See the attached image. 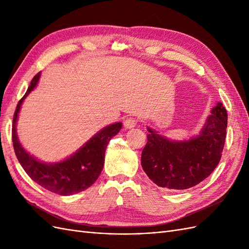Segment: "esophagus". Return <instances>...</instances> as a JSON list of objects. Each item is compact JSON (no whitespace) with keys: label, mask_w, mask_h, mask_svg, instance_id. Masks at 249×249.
I'll list each match as a JSON object with an SVG mask.
<instances>
[{"label":"esophagus","mask_w":249,"mask_h":249,"mask_svg":"<svg viewBox=\"0 0 249 249\" xmlns=\"http://www.w3.org/2000/svg\"><path fill=\"white\" fill-rule=\"evenodd\" d=\"M136 124H137V120L135 118H132V117L124 119V125L125 129H133L134 126H136Z\"/></svg>","instance_id":"34e87169"}]
</instances>
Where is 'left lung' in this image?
I'll use <instances>...</instances> for the list:
<instances>
[{
  "label": "left lung",
  "instance_id": "obj_1",
  "mask_svg": "<svg viewBox=\"0 0 249 249\" xmlns=\"http://www.w3.org/2000/svg\"><path fill=\"white\" fill-rule=\"evenodd\" d=\"M228 113L218 102L199 133L189 139L173 140L147 126V143L141 166L159 187L184 190L196 186L214 171L220 161L227 136Z\"/></svg>",
  "mask_w": 249,
  "mask_h": 249
}]
</instances>
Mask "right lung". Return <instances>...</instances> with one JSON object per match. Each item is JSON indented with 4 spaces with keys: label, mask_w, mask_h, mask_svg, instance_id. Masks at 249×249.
Returning a JSON list of instances; mask_svg holds the SVG:
<instances>
[{
    "label": "right lung",
    "mask_w": 249,
    "mask_h": 249,
    "mask_svg": "<svg viewBox=\"0 0 249 249\" xmlns=\"http://www.w3.org/2000/svg\"><path fill=\"white\" fill-rule=\"evenodd\" d=\"M40 73H37L30 83L27 92L18 102L14 112L12 124L14 152L21 167L35 183L51 192L69 196L86 190L99 178L104 167L108 143L122 130L123 123H114L103 127L78 150L61 161L47 163L39 160L21 145L17 124L21 105L38 84Z\"/></svg>",
    "instance_id": "obj_1"
}]
</instances>
